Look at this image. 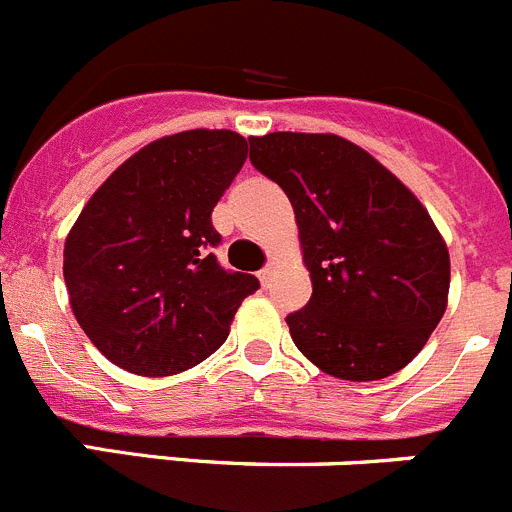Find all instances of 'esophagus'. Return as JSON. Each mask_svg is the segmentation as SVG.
Segmentation results:
<instances>
[{
  "label": "esophagus",
  "mask_w": 512,
  "mask_h": 512,
  "mask_svg": "<svg viewBox=\"0 0 512 512\" xmlns=\"http://www.w3.org/2000/svg\"><path fill=\"white\" fill-rule=\"evenodd\" d=\"M273 275H275V262H270V265L262 267V270H260V283L270 285V283H273Z\"/></svg>",
  "instance_id": "34e87169"
}]
</instances>
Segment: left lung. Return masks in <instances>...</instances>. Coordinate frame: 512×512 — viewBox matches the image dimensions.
Returning a JSON list of instances; mask_svg holds the SVG:
<instances>
[{
    "instance_id": "8db88e82",
    "label": "left lung",
    "mask_w": 512,
    "mask_h": 512,
    "mask_svg": "<svg viewBox=\"0 0 512 512\" xmlns=\"http://www.w3.org/2000/svg\"><path fill=\"white\" fill-rule=\"evenodd\" d=\"M250 160L296 211L313 293L285 321L303 357L352 382L403 370L444 316L451 278L416 193L339 135L250 137Z\"/></svg>"
}]
</instances>
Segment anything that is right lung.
Instances as JSON below:
<instances>
[{"label":"right lung","mask_w":512,"mask_h":512,"mask_svg":"<svg viewBox=\"0 0 512 512\" xmlns=\"http://www.w3.org/2000/svg\"><path fill=\"white\" fill-rule=\"evenodd\" d=\"M247 160L232 130L160 137L124 160L63 247L73 316L109 362L142 377L191 370L227 342L260 280L227 273L211 211Z\"/></svg>","instance_id":"add662e5"}]
</instances>
